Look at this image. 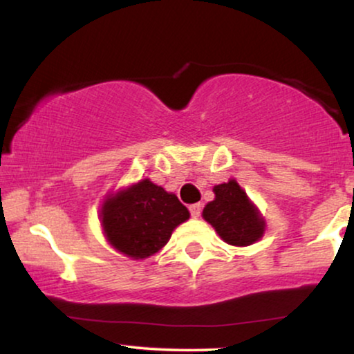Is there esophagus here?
<instances>
[{
    "mask_svg": "<svg viewBox=\"0 0 354 354\" xmlns=\"http://www.w3.org/2000/svg\"><path fill=\"white\" fill-rule=\"evenodd\" d=\"M188 209H190V214H192V217H200V214H201V205L200 203H195V205H190L188 206Z\"/></svg>",
    "mask_w": 354,
    "mask_h": 354,
    "instance_id": "34e87169",
    "label": "esophagus"
}]
</instances>
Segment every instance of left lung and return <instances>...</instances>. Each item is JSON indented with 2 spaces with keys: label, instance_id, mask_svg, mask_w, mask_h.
<instances>
[{
  "label": "left lung",
  "instance_id": "left-lung-1",
  "mask_svg": "<svg viewBox=\"0 0 354 354\" xmlns=\"http://www.w3.org/2000/svg\"><path fill=\"white\" fill-rule=\"evenodd\" d=\"M216 198L203 209V217L214 227L224 241L234 246H248L264 234V219L236 180L212 188Z\"/></svg>",
  "mask_w": 354,
  "mask_h": 354
}]
</instances>
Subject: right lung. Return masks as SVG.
I'll return each mask as SVG.
<instances>
[{"label": "right lung", "mask_w": 354, "mask_h": 354, "mask_svg": "<svg viewBox=\"0 0 354 354\" xmlns=\"http://www.w3.org/2000/svg\"><path fill=\"white\" fill-rule=\"evenodd\" d=\"M188 217L190 212L178 198L149 178L108 196L101 207L106 239L119 253L133 259L158 253Z\"/></svg>", "instance_id": "right-lung-1"}]
</instances>
